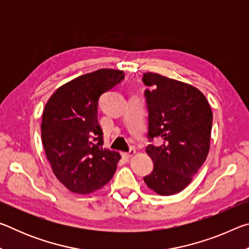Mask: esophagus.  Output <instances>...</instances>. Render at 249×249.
I'll return each mask as SVG.
<instances>
[{
	"instance_id": "obj_1",
	"label": "esophagus",
	"mask_w": 249,
	"mask_h": 249,
	"mask_svg": "<svg viewBox=\"0 0 249 249\" xmlns=\"http://www.w3.org/2000/svg\"><path fill=\"white\" fill-rule=\"evenodd\" d=\"M136 153V151H135V149L134 148H130L127 153H123V157L124 158H126V159H128V158H130L132 157V156Z\"/></svg>"
}]
</instances>
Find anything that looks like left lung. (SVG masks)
I'll use <instances>...</instances> for the list:
<instances>
[{
	"mask_svg": "<svg viewBox=\"0 0 249 249\" xmlns=\"http://www.w3.org/2000/svg\"><path fill=\"white\" fill-rule=\"evenodd\" d=\"M148 108V138L162 144L148 145L146 153L154 170L144 177L147 187L160 196L182 191L203 165L210 150L213 114L205 96L190 84L144 73Z\"/></svg>",
	"mask_w": 249,
	"mask_h": 249,
	"instance_id": "1",
	"label": "left lung"
}]
</instances>
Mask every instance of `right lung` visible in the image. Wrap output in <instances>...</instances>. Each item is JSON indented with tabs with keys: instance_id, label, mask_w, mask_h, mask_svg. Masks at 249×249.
<instances>
[{
	"instance_id": "add662e5",
	"label": "right lung",
	"mask_w": 249,
	"mask_h": 249,
	"mask_svg": "<svg viewBox=\"0 0 249 249\" xmlns=\"http://www.w3.org/2000/svg\"><path fill=\"white\" fill-rule=\"evenodd\" d=\"M123 79L121 70H96L61 86L46 103L41 142L54 176L71 192H94L115 174L121 156L103 148L98 105Z\"/></svg>"
}]
</instances>
